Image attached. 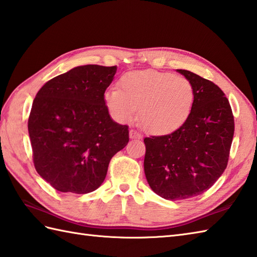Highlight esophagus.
Returning <instances> with one entry per match:
<instances>
[{
  "label": "esophagus",
  "instance_id": "34e87169",
  "mask_svg": "<svg viewBox=\"0 0 257 257\" xmlns=\"http://www.w3.org/2000/svg\"><path fill=\"white\" fill-rule=\"evenodd\" d=\"M130 139H132V140H141L142 136H141V134L139 132H136L135 130H131L130 131Z\"/></svg>",
  "mask_w": 257,
  "mask_h": 257
}]
</instances>
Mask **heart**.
Here are the masks:
<instances>
[{
  "label": "heart",
  "instance_id": "obj_1",
  "mask_svg": "<svg viewBox=\"0 0 257 257\" xmlns=\"http://www.w3.org/2000/svg\"><path fill=\"white\" fill-rule=\"evenodd\" d=\"M118 88L107 89L103 96L111 116L127 123L140 109L141 124L154 135H168L184 126L195 103L191 82L172 72L130 71L118 79Z\"/></svg>",
  "mask_w": 257,
  "mask_h": 257
}]
</instances>
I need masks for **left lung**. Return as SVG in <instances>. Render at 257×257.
Here are the masks:
<instances>
[{
    "label": "left lung",
    "instance_id": "8db88e82",
    "mask_svg": "<svg viewBox=\"0 0 257 257\" xmlns=\"http://www.w3.org/2000/svg\"><path fill=\"white\" fill-rule=\"evenodd\" d=\"M177 71L195 90L190 116L172 134L144 139L146 179L152 190L167 200L210 189L227 166L234 134V117L223 91L191 71Z\"/></svg>",
    "mask_w": 257,
    "mask_h": 257
}]
</instances>
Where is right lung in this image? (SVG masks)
<instances>
[{"mask_svg": "<svg viewBox=\"0 0 257 257\" xmlns=\"http://www.w3.org/2000/svg\"><path fill=\"white\" fill-rule=\"evenodd\" d=\"M116 66L73 68L45 83L28 117L33 162L61 192L89 193L101 186L111 158L128 143V126L110 117L104 92Z\"/></svg>", "mask_w": 257, "mask_h": 257, "instance_id": "1", "label": "right lung"}]
</instances>
